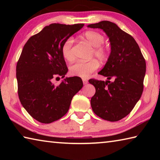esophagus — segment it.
Wrapping results in <instances>:
<instances>
[{"mask_svg": "<svg viewBox=\"0 0 160 160\" xmlns=\"http://www.w3.org/2000/svg\"><path fill=\"white\" fill-rule=\"evenodd\" d=\"M82 81H83V84L84 85H86V84H88V80H87L86 79H85V78H84V79H82Z\"/></svg>", "mask_w": 160, "mask_h": 160, "instance_id": "esophagus-1", "label": "esophagus"}]
</instances>
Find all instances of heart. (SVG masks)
I'll use <instances>...</instances> for the list:
<instances>
[{
    "instance_id": "1",
    "label": "heart",
    "mask_w": 160,
    "mask_h": 160,
    "mask_svg": "<svg viewBox=\"0 0 160 160\" xmlns=\"http://www.w3.org/2000/svg\"><path fill=\"white\" fill-rule=\"evenodd\" d=\"M82 37L89 44H90L94 48L93 56L101 62L107 60L109 56V49L103 44L104 42V37L98 32L89 30L84 32ZM72 44L73 39L69 37L65 40L61 46V53L65 60L71 62L74 61L75 56L72 52ZM99 66V62L96 59H92L89 61H78L70 68V74L73 76L82 78H87L91 73L95 71Z\"/></svg>"
}]
</instances>
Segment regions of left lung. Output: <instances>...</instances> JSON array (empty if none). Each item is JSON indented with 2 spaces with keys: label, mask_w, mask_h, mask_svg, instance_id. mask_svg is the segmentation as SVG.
I'll return each instance as SVG.
<instances>
[{
  "label": "left lung",
  "mask_w": 160,
  "mask_h": 160,
  "mask_svg": "<svg viewBox=\"0 0 160 160\" xmlns=\"http://www.w3.org/2000/svg\"><path fill=\"white\" fill-rule=\"evenodd\" d=\"M88 27L102 29L111 44L109 58L99 72L107 80H89L96 90L91 98L92 109L104 120L117 121L129 114L142 95L145 60L134 38L115 23L102 21Z\"/></svg>",
  "instance_id": "left-lung-1"
}]
</instances>
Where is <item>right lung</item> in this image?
<instances>
[{"instance_id": "obj_1", "label": "right lung", "mask_w": 160, "mask_h": 160, "mask_svg": "<svg viewBox=\"0 0 160 160\" xmlns=\"http://www.w3.org/2000/svg\"><path fill=\"white\" fill-rule=\"evenodd\" d=\"M83 26L51 24L24 46L16 66L18 96L22 107L39 122L50 123L63 117L82 88V80L77 76L66 78L58 85L52 80L67 73L61 46Z\"/></svg>"}]
</instances>
